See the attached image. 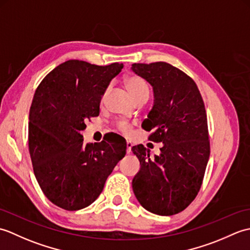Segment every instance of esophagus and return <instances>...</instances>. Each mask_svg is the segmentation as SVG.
I'll return each instance as SVG.
<instances>
[{
    "label": "esophagus",
    "mask_w": 250,
    "mask_h": 250,
    "mask_svg": "<svg viewBox=\"0 0 250 250\" xmlns=\"http://www.w3.org/2000/svg\"><path fill=\"white\" fill-rule=\"evenodd\" d=\"M132 143L131 142H126V153H131L132 152Z\"/></svg>",
    "instance_id": "34e87169"
}]
</instances>
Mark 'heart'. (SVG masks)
<instances>
[{
	"mask_svg": "<svg viewBox=\"0 0 250 250\" xmlns=\"http://www.w3.org/2000/svg\"><path fill=\"white\" fill-rule=\"evenodd\" d=\"M124 83L126 90H128L129 93L131 94V97L134 99L135 102L142 98H148V95H149V90H148L146 83L139 76L131 75L125 77ZM107 91L108 90H106L105 94L107 93ZM117 128L125 135H129L131 133V125L125 121L117 122Z\"/></svg>",
	"mask_w": 250,
	"mask_h": 250,
	"instance_id": "obj_1",
	"label": "heart"
}]
</instances>
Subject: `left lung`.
Instances as JSON below:
<instances>
[{
	"instance_id": "left-lung-1",
	"label": "left lung",
	"mask_w": 250,
	"mask_h": 250,
	"mask_svg": "<svg viewBox=\"0 0 250 250\" xmlns=\"http://www.w3.org/2000/svg\"><path fill=\"white\" fill-rule=\"evenodd\" d=\"M131 68L155 94L143 128L152 131L148 140L163 143L155 159L143 145L132 147L141 163L132 188L145 209L172 216L195 199L203 182L210 152L204 102L193 79L167 62L134 63Z\"/></svg>"
}]
</instances>
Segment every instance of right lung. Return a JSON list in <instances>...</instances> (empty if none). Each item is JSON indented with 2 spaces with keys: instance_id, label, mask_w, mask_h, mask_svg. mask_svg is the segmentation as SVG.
Returning a JSON list of instances; mask_svg holds the SVG:
<instances>
[{
  "instance_id": "1",
  "label": "right lung",
  "mask_w": 250,
  "mask_h": 250,
  "mask_svg": "<svg viewBox=\"0 0 250 250\" xmlns=\"http://www.w3.org/2000/svg\"><path fill=\"white\" fill-rule=\"evenodd\" d=\"M124 64L100 66L68 60L47 74L37 87L29 115V151L37 183L51 203L66 210L89 206L125 155L126 143L84 144L87 119Z\"/></svg>"
}]
</instances>
